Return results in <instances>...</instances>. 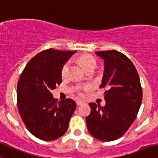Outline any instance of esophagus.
<instances>
[{
  "label": "esophagus",
  "instance_id": "34e87169",
  "mask_svg": "<svg viewBox=\"0 0 158 158\" xmlns=\"http://www.w3.org/2000/svg\"><path fill=\"white\" fill-rule=\"evenodd\" d=\"M76 104H77V106H80L82 105V104H83V102H82V101L80 100H77L76 101Z\"/></svg>",
  "mask_w": 158,
  "mask_h": 158
}]
</instances>
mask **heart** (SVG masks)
<instances>
[{"instance_id": "heart-1", "label": "heart", "mask_w": 158, "mask_h": 158, "mask_svg": "<svg viewBox=\"0 0 158 158\" xmlns=\"http://www.w3.org/2000/svg\"><path fill=\"white\" fill-rule=\"evenodd\" d=\"M78 61H79V63L83 66V68L85 69V70L91 68V67H95V68H96V62L93 57H91V56H80V57H79ZM69 67H70L69 61L66 62L63 65H62V69H61V76H62V77L63 78V79L66 78L67 76H68ZM79 96H83V93H79Z\"/></svg>"}]
</instances>
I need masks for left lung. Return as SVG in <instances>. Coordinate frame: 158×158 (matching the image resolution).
Returning <instances> with one entry per match:
<instances>
[{
    "label": "left lung",
    "instance_id": "8db88e82",
    "mask_svg": "<svg viewBox=\"0 0 158 158\" xmlns=\"http://www.w3.org/2000/svg\"><path fill=\"white\" fill-rule=\"evenodd\" d=\"M104 60V73L100 88L106 105L89 103L91 113L85 118L89 132L102 141L121 137L135 120L142 102L143 93L138 73L133 62L116 50L96 52Z\"/></svg>",
    "mask_w": 158,
    "mask_h": 158
}]
</instances>
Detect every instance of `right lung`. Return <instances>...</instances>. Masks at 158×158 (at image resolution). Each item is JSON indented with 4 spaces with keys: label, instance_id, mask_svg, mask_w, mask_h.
Returning a JSON list of instances; mask_svg holds the SVG:
<instances>
[{
    "label": "right lung",
    "instance_id": "add662e5",
    "mask_svg": "<svg viewBox=\"0 0 158 158\" xmlns=\"http://www.w3.org/2000/svg\"><path fill=\"white\" fill-rule=\"evenodd\" d=\"M76 51L49 48L32 58L21 74L17 86L20 116L29 132L51 141L65 134L76 107L73 99L58 101L52 90L62 83V67Z\"/></svg>",
    "mask_w": 158,
    "mask_h": 158
}]
</instances>
